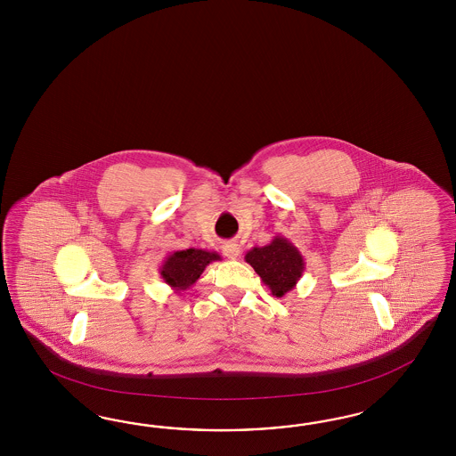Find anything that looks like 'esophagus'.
Here are the masks:
<instances>
[{
    "instance_id": "34e87169",
    "label": "esophagus",
    "mask_w": 456,
    "mask_h": 456,
    "mask_svg": "<svg viewBox=\"0 0 456 456\" xmlns=\"http://www.w3.org/2000/svg\"><path fill=\"white\" fill-rule=\"evenodd\" d=\"M224 256H227L229 259H237L239 257V254H240V248H239V244H235V242H227L224 248Z\"/></svg>"
}]
</instances>
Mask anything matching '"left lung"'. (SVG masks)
Listing matches in <instances>:
<instances>
[{
	"label": "left lung",
	"mask_w": 456,
	"mask_h": 456,
	"mask_svg": "<svg viewBox=\"0 0 456 456\" xmlns=\"http://www.w3.org/2000/svg\"><path fill=\"white\" fill-rule=\"evenodd\" d=\"M244 259L276 297L294 289L305 269L299 248L282 235H276L267 246L250 248Z\"/></svg>",
	"instance_id": "obj_1"
}]
</instances>
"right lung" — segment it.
<instances>
[{"label": "right lung", "instance_id": "right-lung-1", "mask_svg": "<svg viewBox=\"0 0 456 456\" xmlns=\"http://www.w3.org/2000/svg\"><path fill=\"white\" fill-rule=\"evenodd\" d=\"M214 261H221L217 252L193 248L174 250L160 265L159 274L172 289L180 292L191 289L208 264Z\"/></svg>", "mask_w": 456, "mask_h": 456}]
</instances>
